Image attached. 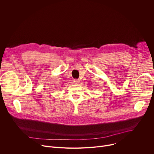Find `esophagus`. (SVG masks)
<instances>
[{"instance_id":"esophagus-1","label":"esophagus","mask_w":154,"mask_h":154,"mask_svg":"<svg viewBox=\"0 0 154 154\" xmlns=\"http://www.w3.org/2000/svg\"><path fill=\"white\" fill-rule=\"evenodd\" d=\"M74 83L75 84H79L80 83V80L79 79H74Z\"/></svg>"}]
</instances>
